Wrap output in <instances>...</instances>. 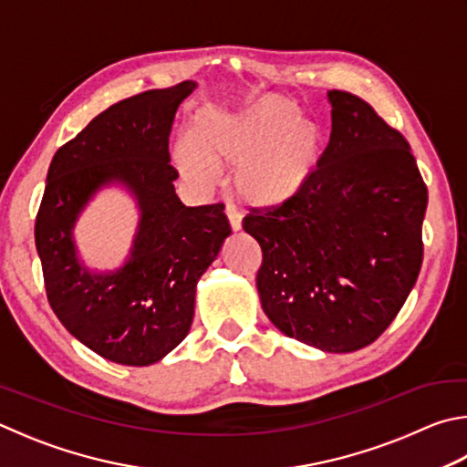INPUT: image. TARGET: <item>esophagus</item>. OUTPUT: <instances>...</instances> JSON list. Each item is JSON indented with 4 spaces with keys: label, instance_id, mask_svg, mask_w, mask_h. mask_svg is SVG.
I'll use <instances>...</instances> for the list:
<instances>
[{
    "label": "esophagus",
    "instance_id": "34e87169",
    "mask_svg": "<svg viewBox=\"0 0 467 467\" xmlns=\"http://www.w3.org/2000/svg\"><path fill=\"white\" fill-rule=\"evenodd\" d=\"M226 216H228V223H231L233 231H239L241 228V212L236 210L233 204L226 206Z\"/></svg>",
    "mask_w": 467,
    "mask_h": 467
}]
</instances>
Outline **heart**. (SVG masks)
Returning a JSON list of instances; mask_svg holds the SVG:
<instances>
[{"instance_id":"1","label":"heart","mask_w":467,"mask_h":467,"mask_svg":"<svg viewBox=\"0 0 467 467\" xmlns=\"http://www.w3.org/2000/svg\"><path fill=\"white\" fill-rule=\"evenodd\" d=\"M325 150L318 122L294 101L267 96L239 114L200 112L190 140L175 149L182 175L198 185L214 182V167H236V196L255 206H279L306 188Z\"/></svg>"}]
</instances>
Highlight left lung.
I'll use <instances>...</instances> for the list:
<instances>
[{
	"label": "left lung",
	"mask_w": 467,
	"mask_h": 467,
	"mask_svg": "<svg viewBox=\"0 0 467 467\" xmlns=\"http://www.w3.org/2000/svg\"><path fill=\"white\" fill-rule=\"evenodd\" d=\"M333 130L298 196L251 208L257 290L284 335L351 353L392 325L422 265L427 185L410 145L366 99L330 89Z\"/></svg>",
	"instance_id": "8db88e82"
}]
</instances>
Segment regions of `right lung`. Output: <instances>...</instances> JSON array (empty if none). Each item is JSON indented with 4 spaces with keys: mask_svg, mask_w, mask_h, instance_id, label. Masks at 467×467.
Returning <instances> with one entry per match:
<instances>
[{
    "mask_svg": "<svg viewBox=\"0 0 467 467\" xmlns=\"http://www.w3.org/2000/svg\"><path fill=\"white\" fill-rule=\"evenodd\" d=\"M193 88L182 81L118 101L65 142L48 167L34 226L48 304L75 338L122 366H149L183 341L198 279L231 234L223 202L190 208L173 188L180 173L169 163V134ZM109 181L138 196L141 223L130 263L98 276L77 261L70 231Z\"/></svg>",
    "mask_w": 467,
    "mask_h": 467,
    "instance_id": "right-lung-1",
    "label": "right lung"
}]
</instances>
